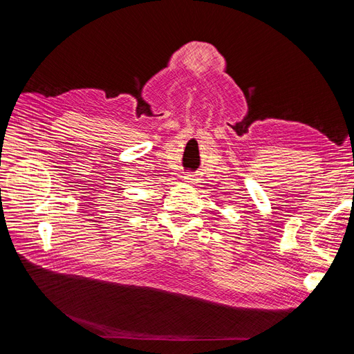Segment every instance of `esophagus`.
<instances>
[{"instance_id":"34e87169","label":"esophagus","mask_w":354,"mask_h":354,"mask_svg":"<svg viewBox=\"0 0 354 354\" xmlns=\"http://www.w3.org/2000/svg\"><path fill=\"white\" fill-rule=\"evenodd\" d=\"M194 178H196V176H194L193 173H187V174H184V176H183V180H184V181H187V183H192Z\"/></svg>"}]
</instances>
